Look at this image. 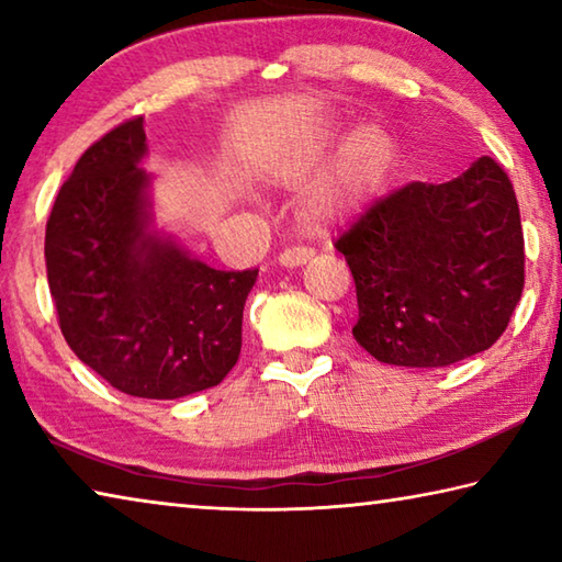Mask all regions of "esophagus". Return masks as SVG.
<instances>
[{"label":"esophagus","mask_w":562,"mask_h":562,"mask_svg":"<svg viewBox=\"0 0 562 562\" xmlns=\"http://www.w3.org/2000/svg\"><path fill=\"white\" fill-rule=\"evenodd\" d=\"M312 255H315V250L307 245H292V247H284V250L278 255L280 265H284V268H300V265H307L312 260Z\"/></svg>","instance_id":"1"}]
</instances>
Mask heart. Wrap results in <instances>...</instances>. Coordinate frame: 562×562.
<instances>
[{
    "label": "heart",
    "mask_w": 562,
    "mask_h": 562,
    "mask_svg": "<svg viewBox=\"0 0 562 562\" xmlns=\"http://www.w3.org/2000/svg\"><path fill=\"white\" fill-rule=\"evenodd\" d=\"M392 166L394 140L386 131L379 126L355 131L341 148L329 178L312 193L310 215L315 221H335L355 211L384 186Z\"/></svg>",
    "instance_id": "heart-1"
}]
</instances>
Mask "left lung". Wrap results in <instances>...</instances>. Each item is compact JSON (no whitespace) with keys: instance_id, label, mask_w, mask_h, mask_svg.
<instances>
[{"instance_id":"obj_1","label":"left lung","mask_w":562,"mask_h":562,"mask_svg":"<svg viewBox=\"0 0 562 562\" xmlns=\"http://www.w3.org/2000/svg\"><path fill=\"white\" fill-rule=\"evenodd\" d=\"M357 284L351 335L394 367H449L506 331L526 284L516 190L483 156L449 183H406L337 237Z\"/></svg>"}]
</instances>
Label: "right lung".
<instances>
[{
    "mask_svg": "<svg viewBox=\"0 0 562 562\" xmlns=\"http://www.w3.org/2000/svg\"><path fill=\"white\" fill-rule=\"evenodd\" d=\"M144 116L83 150L46 221V278L83 364L123 394L180 398L235 367L258 270H213L144 233Z\"/></svg>",
    "mask_w": 562,
    "mask_h": 562,
    "instance_id": "add662e5",
    "label": "right lung"
}]
</instances>
